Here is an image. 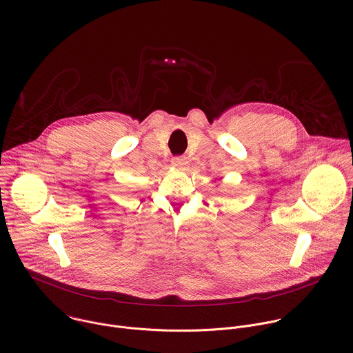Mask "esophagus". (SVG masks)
<instances>
[{
  "label": "esophagus",
  "instance_id": "34e87169",
  "mask_svg": "<svg viewBox=\"0 0 353 353\" xmlns=\"http://www.w3.org/2000/svg\"><path fill=\"white\" fill-rule=\"evenodd\" d=\"M172 165H173L174 168H177V169H185L187 165H188V162H187L185 158L177 157V158H173V159H172Z\"/></svg>",
  "mask_w": 353,
  "mask_h": 353
}]
</instances>
